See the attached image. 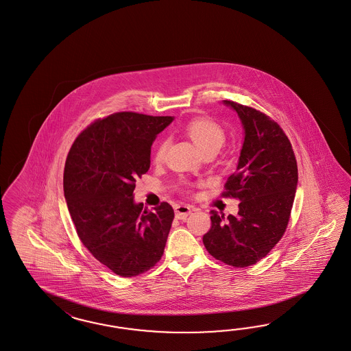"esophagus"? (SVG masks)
<instances>
[{"mask_svg":"<svg viewBox=\"0 0 351 351\" xmlns=\"http://www.w3.org/2000/svg\"><path fill=\"white\" fill-rule=\"evenodd\" d=\"M193 210H195V208L189 206V205H178V206H176V217H177L178 219H184V218H187Z\"/></svg>","mask_w":351,"mask_h":351,"instance_id":"obj_1","label":"esophagus"}]
</instances>
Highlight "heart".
<instances>
[{
  "label": "heart",
  "instance_id": "obj_1",
  "mask_svg": "<svg viewBox=\"0 0 351 351\" xmlns=\"http://www.w3.org/2000/svg\"><path fill=\"white\" fill-rule=\"evenodd\" d=\"M186 132L202 152L218 150L226 140V133L217 121L209 118H195L186 125ZM165 141H161L155 150V160L160 161L165 154Z\"/></svg>",
  "mask_w": 351,
  "mask_h": 351
}]
</instances>
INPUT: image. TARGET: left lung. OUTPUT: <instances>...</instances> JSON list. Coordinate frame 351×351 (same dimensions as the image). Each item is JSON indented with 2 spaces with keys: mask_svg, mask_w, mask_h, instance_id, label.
Wrapping results in <instances>:
<instances>
[{
  "mask_svg": "<svg viewBox=\"0 0 351 351\" xmlns=\"http://www.w3.org/2000/svg\"><path fill=\"white\" fill-rule=\"evenodd\" d=\"M224 104L239 114L245 130L237 171L221 193L241 201L240 210L226 221L211 211L210 230L202 242L217 261L245 268L267 256L285 234L298 186V164L278 123L250 106Z\"/></svg>",
  "mask_w": 351,
  "mask_h": 351,
  "instance_id": "obj_1",
  "label": "left lung"
}]
</instances>
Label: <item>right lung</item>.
<instances>
[{
	"mask_svg": "<svg viewBox=\"0 0 351 351\" xmlns=\"http://www.w3.org/2000/svg\"><path fill=\"white\" fill-rule=\"evenodd\" d=\"M171 121V117L114 112L82 130L66 156L64 195L77 234L121 277L149 271L164 252L174 210L168 202L147 210L134 202L133 191L150 168L156 134Z\"/></svg>",
	"mask_w": 351,
	"mask_h": 351,
	"instance_id": "add662e5",
	"label": "right lung"
}]
</instances>
